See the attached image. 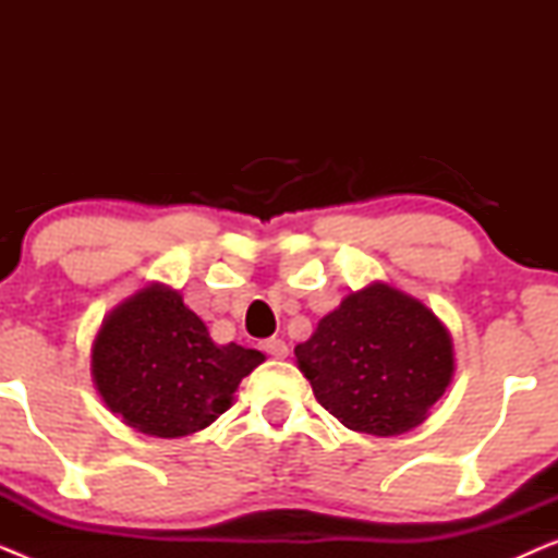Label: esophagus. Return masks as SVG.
Wrapping results in <instances>:
<instances>
[{"label":"esophagus","mask_w":558,"mask_h":558,"mask_svg":"<svg viewBox=\"0 0 558 558\" xmlns=\"http://www.w3.org/2000/svg\"><path fill=\"white\" fill-rule=\"evenodd\" d=\"M262 350H264L266 355H271V357H287V355H289L287 342H284V340H279V338H269V340H264V342H262Z\"/></svg>","instance_id":"34e87169"}]
</instances>
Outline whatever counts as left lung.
Wrapping results in <instances>:
<instances>
[{
	"instance_id": "obj_1",
	"label": "left lung",
	"mask_w": 558,
	"mask_h": 558,
	"mask_svg": "<svg viewBox=\"0 0 558 558\" xmlns=\"http://www.w3.org/2000/svg\"><path fill=\"white\" fill-rule=\"evenodd\" d=\"M315 399L348 429L393 437L422 424L452 380V338L414 296L353 292L294 348Z\"/></svg>"
}]
</instances>
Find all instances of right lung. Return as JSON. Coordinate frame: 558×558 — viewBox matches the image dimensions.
<instances>
[{
  "instance_id": "right-lung-1",
  "label": "right lung",
  "mask_w": 558,
  "mask_h": 558,
  "mask_svg": "<svg viewBox=\"0 0 558 558\" xmlns=\"http://www.w3.org/2000/svg\"><path fill=\"white\" fill-rule=\"evenodd\" d=\"M264 353L228 342L172 289L151 284L106 317L94 342V380L113 414L136 432L185 437L231 407Z\"/></svg>"
}]
</instances>
